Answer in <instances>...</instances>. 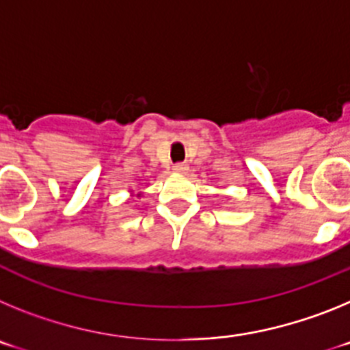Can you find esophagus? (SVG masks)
<instances>
[{
  "instance_id": "esophagus-1",
  "label": "esophagus",
  "mask_w": 350,
  "mask_h": 350,
  "mask_svg": "<svg viewBox=\"0 0 350 350\" xmlns=\"http://www.w3.org/2000/svg\"><path fill=\"white\" fill-rule=\"evenodd\" d=\"M187 170H189V166L185 165V163H177V165L173 166V172L182 173V175H184V173H187Z\"/></svg>"
}]
</instances>
